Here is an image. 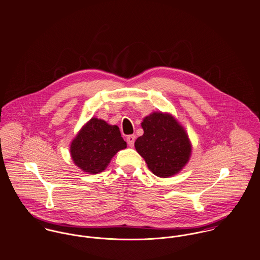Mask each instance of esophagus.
Returning <instances> with one entry per match:
<instances>
[{"label":"esophagus","mask_w":260,"mask_h":260,"mask_svg":"<svg viewBox=\"0 0 260 260\" xmlns=\"http://www.w3.org/2000/svg\"><path fill=\"white\" fill-rule=\"evenodd\" d=\"M135 141H136V136L135 135H129V136L126 137V142H127L129 146H134Z\"/></svg>","instance_id":"obj_1"}]
</instances>
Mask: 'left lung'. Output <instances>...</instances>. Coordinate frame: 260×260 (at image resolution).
<instances>
[{
	"mask_svg": "<svg viewBox=\"0 0 260 260\" xmlns=\"http://www.w3.org/2000/svg\"><path fill=\"white\" fill-rule=\"evenodd\" d=\"M144 135L135 146L150 172L159 177L178 173L188 161L191 145L185 131L171 115L152 113L142 122Z\"/></svg>",
	"mask_w": 260,
	"mask_h": 260,
	"instance_id": "1",
	"label": "left lung"
}]
</instances>
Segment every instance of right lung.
Returning a JSON list of instances; mask_svg holds the SVG:
<instances>
[{
	"instance_id": "1",
	"label": "right lung",
	"mask_w": 260,
	"mask_h": 260,
	"mask_svg": "<svg viewBox=\"0 0 260 260\" xmlns=\"http://www.w3.org/2000/svg\"><path fill=\"white\" fill-rule=\"evenodd\" d=\"M125 147L118 126L93 117L72 142L71 154L80 169L95 174L105 171L112 157Z\"/></svg>"
}]
</instances>
